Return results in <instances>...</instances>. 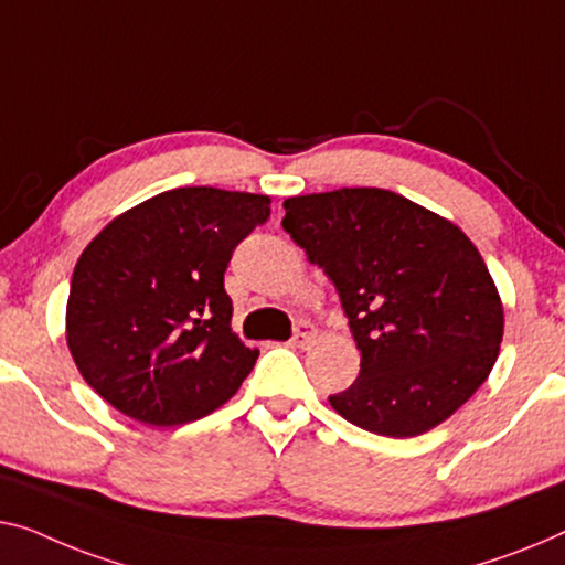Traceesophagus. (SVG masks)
Listing matches in <instances>:
<instances>
[{"instance_id": "34e87169", "label": "esophagus", "mask_w": 565, "mask_h": 565, "mask_svg": "<svg viewBox=\"0 0 565 565\" xmlns=\"http://www.w3.org/2000/svg\"><path fill=\"white\" fill-rule=\"evenodd\" d=\"M315 337H317L315 324L299 322L297 330H294V334H291V344H297V348H305V344H309L311 340H315Z\"/></svg>"}]
</instances>
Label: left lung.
I'll list each match as a JSON object with an SVG mask.
<instances>
[{
	"label": "left lung",
	"mask_w": 565,
	"mask_h": 565,
	"mask_svg": "<svg viewBox=\"0 0 565 565\" xmlns=\"http://www.w3.org/2000/svg\"><path fill=\"white\" fill-rule=\"evenodd\" d=\"M284 231L330 276L360 375L330 395L365 431L408 439L439 426L487 381L502 301L482 256L446 217L377 188L284 200Z\"/></svg>",
	"instance_id": "8db88e82"
}]
</instances>
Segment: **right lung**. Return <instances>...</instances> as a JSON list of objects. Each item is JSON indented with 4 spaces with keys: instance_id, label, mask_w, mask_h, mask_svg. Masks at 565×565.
I'll list each match as a JSON object with an SVG mask.
<instances>
[{
    "instance_id": "right-lung-1",
    "label": "right lung",
    "mask_w": 565,
    "mask_h": 565,
    "mask_svg": "<svg viewBox=\"0 0 565 565\" xmlns=\"http://www.w3.org/2000/svg\"><path fill=\"white\" fill-rule=\"evenodd\" d=\"M271 198L177 188L114 217L75 264L65 340L83 381L124 416L180 426L231 401L258 350L231 330L223 286Z\"/></svg>"
}]
</instances>
